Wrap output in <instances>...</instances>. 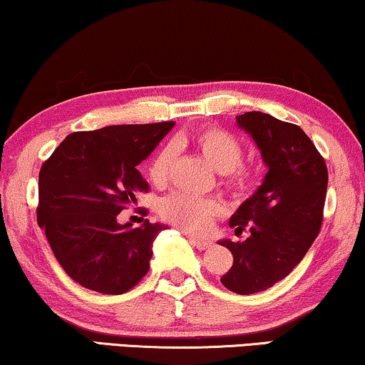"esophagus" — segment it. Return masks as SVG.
Listing matches in <instances>:
<instances>
[{"instance_id": "1", "label": "esophagus", "mask_w": 365, "mask_h": 365, "mask_svg": "<svg viewBox=\"0 0 365 365\" xmlns=\"http://www.w3.org/2000/svg\"><path fill=\"white\" fill-rule=\"evenodd\" d=\"M190 241L197 246L198 250H208L210 246H212V241L208 240H203V238H197V236H190Z\"/></svg>"}]
</instances>
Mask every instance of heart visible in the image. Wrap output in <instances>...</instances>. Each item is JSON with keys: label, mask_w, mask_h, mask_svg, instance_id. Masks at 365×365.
I'll return each mask as SVG.
<instances>
[{"label": "heart", "mask_w": 365, "mask_h": 365, "mask_svg": "<svg viewBox=\"0 0 365 365\" xmlns=\"http://www.w3.org/2000/svg\"><path fill=\"white\" fill-rule=\"evenodd\" d=\"M192 145L207 158L215 170L223 175V187L230 193L241 197L250 193L256 183V170L241 163L243 145L232 132L220 127H205L192 135ZM182 140L177 138L175 145ZM175 158L172 143L162 147L148 165V180L153 185H165ZM223 212L222 203L215 198H200L187 193H172L158 202V215L165 222L190 233H202Z\"/></svg>", "instance_id": "b5f03b06"}]
</instances>
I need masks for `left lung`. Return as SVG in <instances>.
Listing matches in <instances>:
<instances>
[{
  "mask_svg": "<svg viewBox=\"0 0 365 365\" xmlns=\"http://www.w3.org/2000/svg\"><path fill=\"white\" fill-rule=\"evenodd\" d=\"M238 125L251 133L266 165L264 182L230 220L243 241H222L233 264L222 284L255 294L284 279L304 258L324 218L327 167L299 125L263 112H245Z\"/></svg>",
  "mask_w": 365,
  "mask_h": 365,
  "instance_id": "8db88e82",
  "label": "left lung"
}]
</instances>
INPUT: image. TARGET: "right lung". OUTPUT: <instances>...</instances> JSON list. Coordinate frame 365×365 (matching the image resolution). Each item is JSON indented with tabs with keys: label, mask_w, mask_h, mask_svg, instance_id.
<instances>
[{
	"label": "right lung",
	"mask_w": 365,
	"mask_h": 365,
	"mask_svg": "<svg viewBox=\"0 0 365 365\" xmlns=\"http://www.w3.org/2000/svg\"><path fill=\"white\" fill-rule=\"evenodd\" d=\"M175 122L109 125L69 133L39 170L36 215L51 250L76 283L122 294L148 273L152 245L163 225L130 228L117 215L148 192L137 165Z\"/></svg>",
	"instance_id": "add662e5"
}]
</instances>
